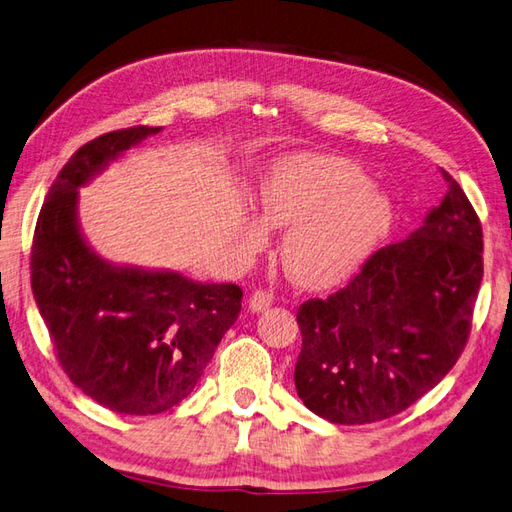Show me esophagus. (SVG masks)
<instances>
[{
	"label": "esophagus",
	"instance_id": "34e87169",
	"mask_svg": "<svg viewBox=\"0 0 512 512\" xmlns=\"http://www.w3.org/2000/svg\"><path fill=\"white\" fill-rule=\"evenodd\" d=\"M271 295L269 293H265V291H256V293H252L249 295V310H252V313H263V310H267L269 306H271Z\"/></svg>",
	"mask_w": 512,
	"mask_h": 512
}]
</instances>
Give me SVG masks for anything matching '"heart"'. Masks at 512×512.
Wrapping results in <instances>:
<instances>
[{"label":"heart","mask_w":512,"mask_h":512,"mask_svg":"<svg viewBox=\"0 0 512 512\" xmlns=\"http://www.w3.org/2000/svg\"><path fill=\"white\" fill-rule=\"evenodd\" d=\"M258 215L269 228H286L280 258L304 289H330L367 263L391 232V197L373 186L352 160L328 154L280 156L256 186ZM267 230L247 221L243 241L263 245Z\"/></svg>","instance_id":"b5f03b06"}]
</instances>
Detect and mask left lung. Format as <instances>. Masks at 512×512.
<instances>
[{"mask_svg":"<svg viewBox=\"0 0 512 512\" xmlns=\"http://www.w3.org/2000/svg\"><path fill=\"white\" fill-rule=\"evenodd\" d=\"M443 202L402 243L378 249L328 299L297 310L295 389L341 426L389 419L439 384L463 352L482 282V228L441 169Z\"/></svg>","mask_w":512,"mask_h":512,"instance_id":"obj_1","label":"left lung"}]
</instances>
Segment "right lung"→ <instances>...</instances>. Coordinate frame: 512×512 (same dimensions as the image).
Segmentation results:
<instances>
[{"instance_id":"1","label":"right lung","mask_w":512,"mask_h":512,"mask_svg":"<svg viewBox=\"0 0 512 512\" xmlns=\"http://www.w3.org/2000/svg\"><path fill=\"white\" fill-rule=\"evenodd\" d=\"M160 130H119L80 147L47 193L30 258L32 293L62 369L84 395L123 415L180 404L241 313L236 284L110 263L82 232V186Z\"/></svg>"}]
</instances>
